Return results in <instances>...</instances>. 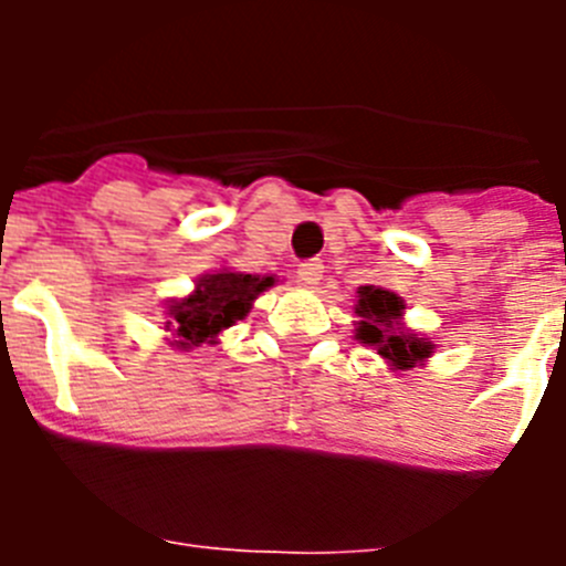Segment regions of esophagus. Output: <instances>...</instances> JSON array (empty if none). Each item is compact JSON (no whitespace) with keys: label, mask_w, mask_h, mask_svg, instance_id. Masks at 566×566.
<instances>
[{"label":"esophagus","mask_w":566,"mask_h":566,"mask_svg":"<svg viewBox=\"0 0 566 566\" xmlns=\"http://www.w3.org/2000/svg\"><path fill=\"white\" fill-rule=\"evenodd\" d=\"M297 277L306 283V286H317L319 280H323V263H319L317 258L312 260H303L297 269Z\"/></svg>","instance_id":"obj_1"}]
</instances>
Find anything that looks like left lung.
<instances>
[{
  "instance_id": "left-lung-1",
  "label": "left lung",
  "mask_w": 566,
  "mask_h": 566,
  "mask_svg": "<svg viewBox=\"0 0 566 566\" xmlns=\"http://www.w3.org/2000/svg\"><path fill=\"white\" fill-rule=\"evenodd\" d=\"M405 312V303L388 289L363 286L359 289V328L357 339L365 345H374L377 354H382L399 371L413 368L424 357H431L433 345L424 337H417L411 332H399L397 323Z\"/></svg>"
}]
</instances>
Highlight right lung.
<instances>
[{"label": "right lung", "mask_w": 566, "mask_h": 566, "mask_svg": "<svg viewBox=\"0 0 566 566\" xmlns=\"http://www.w3.org/2000/svg\"><path fill=\"white\" fill-rule=\"evenodd\" d=\"M269 286H274V277L227 272V269L207 274L198 280L195 294L175 300L169 306L167 332L175 334V343L181 348L212 343L218 334L247 317L252 300Z\"/></svg>", "instance_id": "obj_1"}]
</instances>
